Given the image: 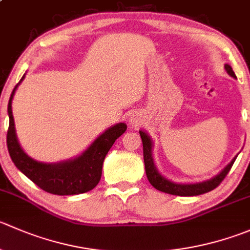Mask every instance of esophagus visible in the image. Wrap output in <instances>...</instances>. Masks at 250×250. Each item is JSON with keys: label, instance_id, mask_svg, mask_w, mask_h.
Listing matches in <instances>:
<instances>
[{"label": "esophagus", "instance_id": "esophagus-1", "mask_svg": "<svg viewBox=\"0 0 250 250\" xmlns=\"http://www.w3.org/2000/svg\"><path fill=\"white\" fill-rule=\"evenodd\" d=\"M129 123L132 125H139L142 123V118H140V116L138 113H133L129 117Z\"/></svg>", "mask_w": 250, "mask_h": 250}]
</instances>
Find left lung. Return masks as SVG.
Returning a JSON list of instances; mask_svg holds the SVG:
<instances>
[{"instance_id": "1", "label": "left lung", "mask_w": 250, "mask_h": 250, "mask_svg": "<svg viewBox=\"0 0 250 250\" xmlns=\"http://www.w3.org/2000/svg\"><path fill=\"white\" fill-rule=\"evenodd\" d=\"M225 69L227 73L232 77V78L237 79L236 74H234L233 69L229 64H225ZM140 138L143 142V152H144V164H145V172H146V177L149 179L150 184L154 188H156L160 192L167 193V194L172 195H179V197H193V195H200L204 193L210 192V190L215 189L222 181L227 173L231 169L232 165L236 161L237 156L232 159V161L212 178L207 179L203 182H197V183H176V182L171 181V179L166 178L162 176L159 171H157L156 166L154 162V156H152V146H154V142H152L151 137L147 134L144 130H139Z\"/></svg>"}]
</instances>
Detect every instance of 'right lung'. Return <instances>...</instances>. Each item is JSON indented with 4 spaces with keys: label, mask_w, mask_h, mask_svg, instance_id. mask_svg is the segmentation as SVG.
Instances as JSON below:
<instances>
[{
    "label": "right lung",
    "mask_w": 250,
    "mask_h": 250,
    "mask_svg": "<svg viewBox=\"0 0 250 250\" xmlns=\"http://www.w3.org/2000/svg\"><path fill=\"white\" fill-rule=\"evenodd\" d=\"M25 78L21 77L8 101L9 125L7 132V147L9 156L17 168L45 192L56 195H73L94 189L100 182L103 164L108 150L117 138L127 130L125 123H117L99 135L81 155L66 161L47 164L31 159L18 142L12 113V100L19 84Z\"/></svg>",
    "instance_id": "add662e5"
}]
</instances>
